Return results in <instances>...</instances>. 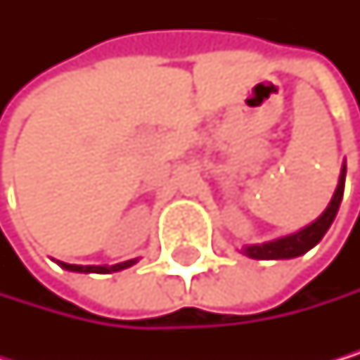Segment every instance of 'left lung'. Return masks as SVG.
<instances>
[{"label":"left lung","instance_id":"1","mask_svg":"<svg viewBox=\"0 0 360 360\" xmlns=\"http://www.w3.org/2000/svg\"><path fill=\"white\" fill-rule=\"evenodd\" d=\"M343 186H345V164L341 166V174H339V184L337 190L328 202V207L324 210V214L317 218L315 222H311L309 226L300 229L298 233L292 235H285V238L266 242V244H252V246H244L242 252L250 259H294L304 255L307 250H311L317 242L324 238V233L330 229L337 212H339V205L343 198Z\"/></svg>","mask_w":360,"mask_h":360}]
</instances>
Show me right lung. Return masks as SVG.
<instances>
[{"label": "right lung", "mask_w": 360, "mask_h": 360, "mask_svg": "<svg viewBox=\"0 0 360 360\" xmlns=\"http://www.w3.org/2000/svg\"><path fill=\"white\" fill-rule=\"evenodd\" d=\"M138 259H129V261H122V264H116V266H73V264H62V261H58V264L68 270V272H94V274H110V272H120V270H125V268H131L136 264Z\"/></svg>", "instance_id": "1"}]
</instances>
